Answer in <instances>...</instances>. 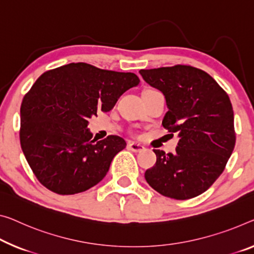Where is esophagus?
Segmentation results:
<instances>
[{"label":"esophagus","mask_w":254,"mask_h":254,"mask_svg":"<svg viewBox=\"0 0 254 254\" xmlns=\"http://www.w3.org/2000/svg\"><path fill=\"white\" fill-rule=\"evenodd\" d=\"M128 147H129V150H131L132 152H142L144 149H145L143 144L136 143V142L128 143Z\"/></svg>","instance_id":"1"}]
</instances>
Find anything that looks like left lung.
<instances>
[{
	"label": "left lung",
	"mask_w": 254,
	"mask_h": 254,
	"mask_svg": "<svg viewBox=\"0 0 254 254\" xmlns=\"http://www.w3.org/2000/svg\"><path fill=\"white\" fill-rule=\"evenodd\" d=\"M139 73L163 93L168 111L162 126L179 136L174 154L153 150L157 162L145 171L146 182L175 200L197 196L222 174L235 146L229 96L209 73L192 65L142 69Z\"/></svg>",
	"instance_id": "left-lung-1"
}]
</instances>
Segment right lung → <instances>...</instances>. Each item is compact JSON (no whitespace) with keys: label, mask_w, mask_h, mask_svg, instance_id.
<instances>
[{"label":"right lung","mask_w":254,"mask_h":254,"mask_svg":"<svg viewBox=\"0 0 254 254\" xmlns=\"http://www.w3.org/2000/svg\"><path fill=\"white\" fill-rule=\"evenodd\" d=\"M138 83L132 72L85 62L49 70L35 81L23 96L19 136L27 162L43 186L71 195L102 181L126 140L117 135L92 139L88 119L110 111Z\"/></svg>","instance_id":"1"}]
</instances>
